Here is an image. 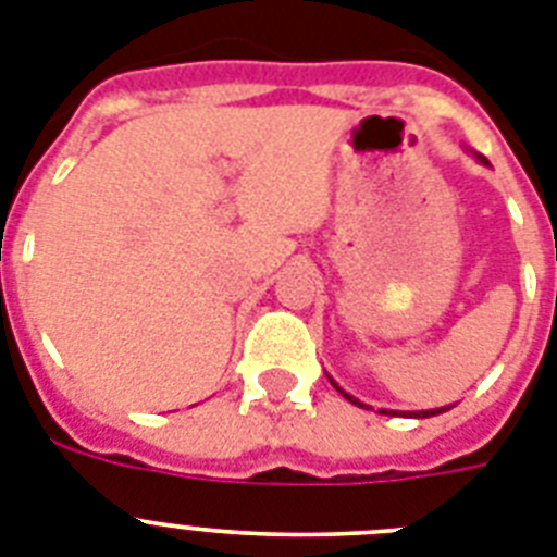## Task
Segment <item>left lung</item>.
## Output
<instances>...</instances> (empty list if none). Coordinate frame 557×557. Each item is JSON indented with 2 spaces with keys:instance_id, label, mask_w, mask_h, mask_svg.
I'll list each match as a JSON object with an SVG mask.
<instances>
[{
  "instance_id": "left-lung-1",
  "label": "left lung",
  "mask_w": 557,
  "mask_h": 557,
  "mask_svg": "<svg viewBox=\"0 0 557 557\" xmlns=\"http://www.w3.org/2000/svg\"><path fill=\"white\" fill-rule=\"evenodd\" d=\"M479 161H481V163H487V158H481V156H479ZM329 380H331V376H329ZM331 385H334L336 391H339V394H343L345 399L350 401V405H357V408H368V405H362V401L354 399V396H350V394H345L343 387L336 385L334 380H331ZM450 408H453V405H447V408H433V410H416V413H401V410H380V413H385V416H413V419H428V416H438V413H445V410H450Z\"/></svg>"
}]
</instances>
